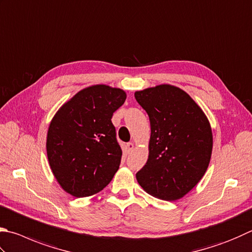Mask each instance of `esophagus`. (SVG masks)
<instances>
[{
  "instance_id": "34e87169",
  "label": "esophagus",
  "mask_w": 252,
  "mask_h": 252,
  "mask_svg": "<svg viewBox=\"0 0 252 252\" xmlns=\"http://www.w3.org/2000/svg\"><path fill=\"white\" fill-rule=\"evenodd\" d=\"M127 148H128V151H131L132 149L135 148V146H134V144H132V142H128Z\"/></svg>"
}]
</instances>
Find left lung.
<instances>
[{"label": "left lung", "instance_id": "1", "mask_svg": "<svg viewBox=\"0 0 252 252\" xmlns=\"http://www.w3.org/2000/svg\"><path fill=\"white\" fill-rule=\"evenodd\" d=\"M150 121L149 156L136 173L145 191L175 201L201 181L211 161L213 134L205 113L178 87L160 84L135 92Z\"/></svg>", "mask_w": 252, "mask_h": 252}]
</instances>
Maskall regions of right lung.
<instances>
[{"label": "right lung", "mask_w": 252, "mask_h": 252, "mask_svg": "<svg viewBox=\"0 0 252 252\" xmlns=\"http://www.w3.org/2000/svg\"><path fill=\"white\" fill-rule=\"evenodd\" d=\"M124 90L96 84L79 91L50 122L47 157L57 182L75 197L91 196L112 181L122 149L112 123L124 104Z\"/></svg>", "instance_id": "add662e5"}]
</instances>
